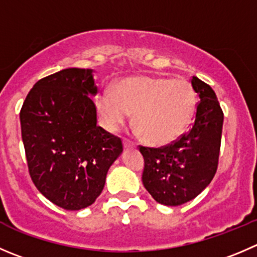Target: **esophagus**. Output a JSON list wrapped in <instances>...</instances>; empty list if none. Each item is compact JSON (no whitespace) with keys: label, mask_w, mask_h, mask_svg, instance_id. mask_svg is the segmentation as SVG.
<instances>
[{"label":"esophagus","mask_w":257,"mask_h":257,"mask_svg":"<svg viewBox=\"0 0 257 257\" xmlns=\"http://www.w3.org/2000/svg\"><path fill=\"white\" fill-rule=\"evenodd\" d=\"M123 144H124V147H125V148H136V143H134V142H132V141H129V139L124 138L123 139Z\"/></svg>","instance_id":"obj_1"}]
</instances>
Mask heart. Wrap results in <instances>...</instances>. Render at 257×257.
Listing matches in <instances>:
<instances>
[{
	"label": "heart",
	"mask_w": 257,
	"mask_h": 257,
	"mask_svg": "<svg viewBox=\"0 0 257 257\" xmlns=\"http://www.w3.org/2000/svg\"><path fill=\"white\" fill-rule=\"evenodd\" d=\"M195 91L187 81L164 78H129L114 91H105L99 109L104 124L115 131L134 115L139 133L152 144H167L178 138L195 111Z\"/></svg>",
	"instance_id": "b5f03b06"
}]
</instances>
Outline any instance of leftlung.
Masks as SVG:
<instances>
[{"instance_id": "8db88e82", "label": "left lung", "mask_w": 257, "mask_h": 257, "mask_svg": "<svg viewBox=\"0 0 257 257\" xmlns=\"http://www.w3.org/2000/svg\"><path fill=\"white\" fill-rule=\"evenodd\" d=\"M191 84L200 96L191 129L167 146H139L144 158V187L166 206H179L197 197L218 167L223 111L208 84L196 76Z\"/></svg>"}]
</instances>
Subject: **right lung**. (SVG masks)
Wrapping results in <instances>:
<instances>
[{"label":"right lung","mask_w":257,"mask_h":257,"mask_svg":"<svg viewBox=\"0 0 257 257\" xmlns=\"http://www.w3.org/2000/svg\"><path fill=\"white\" fill-rule=\"evenodd\" d=\"M90 69L69 68L42 78L20 111L22 142L32 182L65 210L93 205L109 167L123 152L119 137L96 125Z\"/></svg>","instance_id":"add662e5"}]
</instances>
